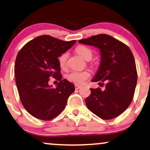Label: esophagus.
Segmentation results:
<instances>
[{"instance_id": "34e87169", "label": "esophagus", "mask_w": 150, "mask_h": 150, "mask_svg": "<svg viewBox=\"0 0 150 150\" xmlns=\"http://www.w3.org/2000/svg\"><path fill=\"white\" fill-rule=\"evenodd\" d=\"M80 88H81V86H80V85H75V89H79Z\"/></svg>"}]
</instances>
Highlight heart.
<instances>
[{"label":"heart","mask_w":150,"mask_h":150,"mask_svg":"<svg viewBox=\"0 0 150 150\" xmlns=\"http://www.w3.org/2000/svg\"><path fill=\"white\" fill-rule=\"evenodd\" d=\"M76 52L79 54L81 57L86 61H89L92 58V50L84 45H79L76 48ZM68 58L67 52H64L58 58V61L59 66L61 68H65L67 65V61ZM91 76V74L88 71H72L66 75V78L69 82L74 83L76 85H82L87 79Z\"/></svg>","instance_id":"heart-1"}]
</instances>
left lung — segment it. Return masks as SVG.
Segmentation results:
<instances>
[{"instance_id":"obj_1","label":"left lung","mask_w":150,"mask_h":150,"mask_svg":"<svg viewBox=\"0 0 150 150\" xmlns=\"http://www.w3.org/2000/svg\"><path fill=\"white\" fill-rule=\"evenodd\" d=\"M79 42L100 50V65L92 81L107 83L104 91L100 87L90 89L91 94L85 100L87 108L102 119L117 117L129 107L134 94L137 71L133 54L127 45L108 34Z\"/></svg>"}]
</instances>
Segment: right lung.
Returning a JSON list of instances; mask_svg holds the SVG:
<instances>
[{
	"mask_svg": "<svg viewBox=\"0 0 150 150\" xmlns=\"http://www.w3.org/2000/svg\"><path fill=\"white\" fill-rule=\"evenodd\" d=\"M76 41L42 35L25 44L17 54L14 66L17 89L23 107L34 117L53 119L64 110L74 92L72 83L62 79L58 57ZM50 77L59 81L56 88L48 84Z\"/></svg>",
	"mask_w": 150,
	"mask_h": 150,
	"instance_id": "add662e5",
	"label": "right lung"
}]
</instances>
